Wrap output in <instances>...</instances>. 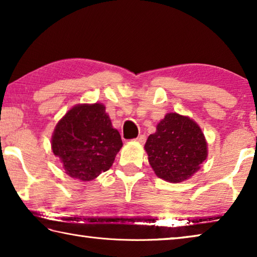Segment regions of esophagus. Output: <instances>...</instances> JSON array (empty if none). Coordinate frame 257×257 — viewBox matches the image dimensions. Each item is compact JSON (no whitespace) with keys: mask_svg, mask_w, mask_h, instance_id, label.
I'll list each match as a JSON object with an SVG mask.
<instances>
[{"mask_svg":"<svg viewBox=\"0 0 257 257\" xmlns=\"http://www.w3.org/2000/svg\"><path fill=\"white\" fill-rule=\"evenodd\" d=\"M135 141L138 142V143H142V144H143V143L146 142V136H145V135H141V136H138L136 139H135Z\"/></svg>","mask_w":257,"mask_h":257,"instance_id":"1","label":"esophagus"}]
</instances>
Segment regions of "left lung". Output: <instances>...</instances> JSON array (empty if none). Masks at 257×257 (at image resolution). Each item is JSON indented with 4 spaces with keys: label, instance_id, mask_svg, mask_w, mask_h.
I'll list each match as a JSON object with an SVG mask.
<instances>
[{
    "label": "left lung",
    "instance_id": "obj_1",
    "mask_svg": "<svg viewBox=\"0 0 257 257\" xmlns=\"http://www.w3.org/2000/svg\"><path fill=\"white\" fill-rule=\"evenodd\" d=\"M145 151L155 175L169 182H181L201 169L207 143L199 125L188 116L168 113L147 138Z\"/></svg>",
    "mask_w": 257,
    "mask_h": 257
}]
</instances>
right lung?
I'll list each match as a JSON object with an SVG mask.
<instances>
[{
	"label": "right lung",
	"mask_w": 257,
	"mask_h": 257,
	"mask_svg": "<svg viewBox=\"0 0 257 257\" xmlns=\"http://www.w3.org/2000/svg\"><path fill=\"white\" fill-rule=\"evenodd\" d=\"M51 144L68 176L90 181L112 167L122 141L105 106L95 103L69 110L56 124Z\"/></svg>",
	"instance_id": "obj_1"
}]
</instances>
